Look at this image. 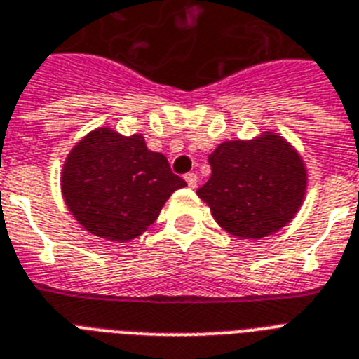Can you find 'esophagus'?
Wrapping results in <instances>:
<instances>
[{"label":"esophagus","instance_id":"1","mask_svg":"<svg viewBox=\"0 0 359 359\" xmlns=\"http://www.w3.org/2000/svg\"><path fill=\"white\" fill-rule=\"evenodd\" d=\"M184 179L186 182H188V188H195V186H197V175L195 173H188Z\"/></svg>","mask_w":359,"mask_h":359}]
</instances>
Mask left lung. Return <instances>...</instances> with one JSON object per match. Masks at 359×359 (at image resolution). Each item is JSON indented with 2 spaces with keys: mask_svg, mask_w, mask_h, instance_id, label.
I'll return each instance as SVG.
<instances>
[{
  "mask_svg": "<svg viewBox=\"0 0 359 359\" xmlns=\"http://www.w3.org/2000/svg\"><path fill=\"white\" fill-rule=\"evenodd\" d=\"M208 164L212 175L197 195L230 234L245 240L273 234L293 219L304 199V164L275 134L219 144Z\"/></svg>",
  "mask_w": 359,
  "mask_h": 359,
  "instance_id": "1",
  "label": "left lung"
}]
</instances>
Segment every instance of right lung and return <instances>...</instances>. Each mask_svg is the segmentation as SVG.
<instances>
[{
    "label": "right lung",
    "instance_id": "add662e5",
    "mask_svg": "<svg viewBox=\"0 0 359 359\" xmlns=\"http://www.w3.org/2000/svg\"><path fill=\"white\" fill-rule=\"evenodd\" d=\"M186 180L144 136L97 129L69 153L62 194L69 212L92 234L114 241L138 238L153 225L164 203Z\"/></svg>",
    "mask_w": 359,
    "mask_h": 359
}]
</instances>
